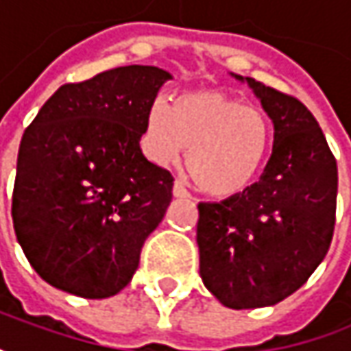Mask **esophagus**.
Here are the masks:
<instances>
[{
    "label": "esophagus",
    "instance_id": "34e87169",
    "mask_svg": "<svg viewBox=\"0 0 351 351\" xmlns=\"http://www.w3.org/2000/svg\"><path fill=\"white\" fill-rule=\"evenodd\" d=\"M173 195H176V197H187V195H189V191L185 189L184 182L178 180V182L173 184Z\"/></svg>",
    "mask_w": 351,
    "mask_h": 351
}]
</instances>
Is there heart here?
Returning a JSON list of instances; mask_svg holds the SVG:
<instances>
[{"instance_id": "heart-1", "label": "heart", "mask_w": 351, "mask_h": 351, "mask_svg": "<svg viewBox=\"0 0 351 351\" xmlns=\"http://www.w3.org/2000/svg\"><path fill=\"white\" fill-rule=\"evenodd\" d=\"M149 156L171 164L185 146V166L195 185L229 197L253 184L265 162L271 128L265 112L219 90L182 95L173 106L158 100L146 130Z\"/></svg>"}]
</instances>
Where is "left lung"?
Returning <instances> with one entry per match:
<instances>
[{"label":"left lung","instance_id":"1","mask_svg":"<svg viewBox=\"0 0 351 351\" xmlns=\"http://www.w3.org/2000/svg\"><path fill=\"white\" fill-rule=\"evenodd\" d=\"M274 126L258 182L219 203H199V274L223 306H272L300 289L330 249L338 166L298 98L249 77Z\"/></svg>","mask_w":351,"mask_h":351}]
</instances>
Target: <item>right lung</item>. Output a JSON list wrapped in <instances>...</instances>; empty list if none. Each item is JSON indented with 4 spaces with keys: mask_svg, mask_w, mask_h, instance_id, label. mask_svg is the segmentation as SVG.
<instances>
[{
    "mask_svg": "<svg viewBox=\"0 0 351 351\" xmlns=\"http://www.w3.org/2000/svg\"><path fill=\"white\" fill-rule=\"evenodd\" d=\"M169 79L164 69L128 64L69 82L27 126L11 215L27 261L51 287L108 298L132 280L171 202L173 176L140 148Z\"/></svg>",
    "mask_w": 351,
    "mask_h": 351,
    "instance_id": "obj_1",
    "label": "right lung"
}]
</instances>
